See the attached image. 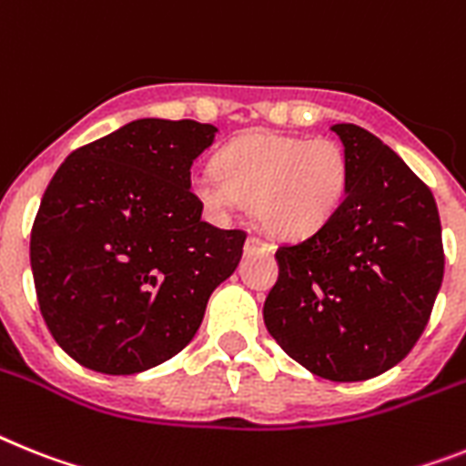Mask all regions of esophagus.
Returning a JSON list of instances; mask_svg holds the SVG:
<instances>
[{
    "label": "esophagus",
    "instance_id": "obj_1",
    "mask_svg": "<svg viewBox=\"0 0 466 466\" xmlns=\"http://www.w3.org/2000/svg\"><path fill=\"white\" fill-rule=\"evenodd\" d=\"M244 251H246V253H253V251H269V244H265V241L260 239V237H256V234H251V237L246 239Z\"/></svg>",
    "mask_w": 466,
    "mask_h": 466
}]
</instances>
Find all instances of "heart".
Returning a JSON list of instances; mask_svg holds the SVG:
<instances>
[{"mask_svg": "<svg viewBox=\"0 0 466 466\" xmlns=\"http://www.w3.org/2000/svg\"><path fill=\"white\" fill-rule=\"evenodd\" d=\"M348 156L329 137L253 132L227 144L218 167L198 170L191 189L218 215L253 201L258 222L275 237L318 232L346 198Z\"/></svg>", "mask_w": 466, "mask_h": 466, "instance_id": "obj_1", "label": "heart"}]
</instances>
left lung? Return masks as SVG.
<instances>
[{
  "label": "left lung",
  "mask_w": 466,
  "mask_h": 466,
  "mask_svg": "<svg viewBox=\"0 0 466 466\" xmlns=\"http://www.w3.org/2000/svg\"><path fill=\"white\" fill-rule=\"evenodd\" d=\"M348 189L329 222L277 248L279 277L265 327L281 350L322 379L362 381L420 341L443 281L431 189L372 132L339 123Z\"/></svg>",
  "instance_id": "left-lung-1"
}]
</instances>
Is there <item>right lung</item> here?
Returning <instances> with one entry per match:
<instances>
[{
  "label": "right lung",
  "instance_id": "add662e5",
  "mask_svg": "<svg viewBox=\"0 0 466 466\" xmlns=\"http://www.w3.org/2000/svg\"><path fill=\"white\" fill-rule=\"evenodd\" d=\"M215 132L132 120L76 148L46 187L30 234L35 291L54 341L82 367L137 374L177 355L239 265L246 232L203 222L189 189Z\"/></svg>",
  "mask_w": 466,
  "mask_h": 466
}]
</instances>
